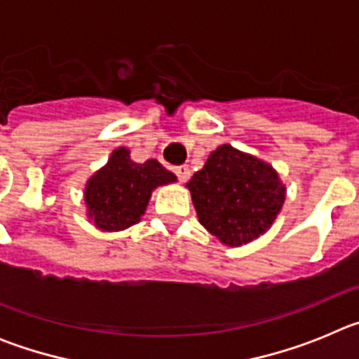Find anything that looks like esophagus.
<instances>
[{
  "label": "esophagus",
  "instance_id": "34e87169",
  "mask_svg": "<svg viewBox=\"0 0 359 359\" xmlns=\"http://www.w3.org/2000/svg\"><path fill=\"white\" fill-rule=\"evenodd\" d=\"M174 172H176V176L180 182L185 183L187 180L190 177V167L189 165H180V167H176V169H174Z\"/></svg>",
  "mask_w": 359,
  "mask_h": 359
}]
</instances>
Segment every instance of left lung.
Here are the masks:
<instances>
[{"mask_svg": "<svg viewBox=\"0 0 359 359\" xmlns=\"http://www.w3.org/2000/svg\"><path fill=\"white\" fill-rule=\"evenodd\" d=\"M199 223L228 246L262 236L278 215L286 187L271 165L221 145L187 183Z\"/></svg>", "mask_w": 359, "mask_h": 359, "instance_id": "1", "label": "left lung"}]
</instances>
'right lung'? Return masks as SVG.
<instances>
[{
	"label": "right lung",
	"mask_w": 359,
	"mask_h": 359,
	"mask_svg": "<svg viewBox=\"0 0 359 359\" xmlns=\"http://www.w3.org/2000/svg\"><path fill=\"white\" fill-rule=\"evenodd\" d=\"M172 182L176 176L158 160L135 163L129 149L120 147L86 185L88 215L104 231L129 228L144 215L152 190Z\"/></svg>",
	"instance_id": "right-lung-1"
}]
</instances>
